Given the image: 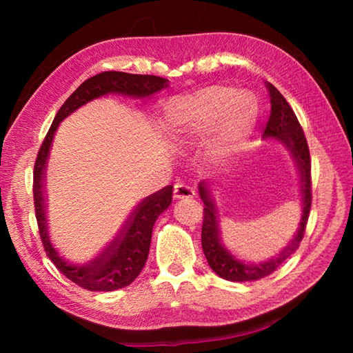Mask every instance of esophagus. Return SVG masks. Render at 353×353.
I'll list each match as a JSON object with an SVG mask.
<instances>
[{
  "mask_svg": "<svg viewBox=\"0 0 353 353\" xmlns=\"http://www.w3.org/2000/svg\"><path fill=\"white\" fill-rule=\"evenodd\" d=\"M196 197V191L191 186L185 183H176L174 185V199L176 200H188Z\"/></svg>",
  "mask_w": 353,
  "mask_h": 353,
  "instance_id": "34e87169",
  "label": "esophagus"
}]
</instances>
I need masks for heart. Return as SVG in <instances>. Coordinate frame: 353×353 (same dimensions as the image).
<instances>
[{
    "instance_id": "heart-1",
    "label": "heart",
    "mask_w": 353,
    "mask_h": 353,
    "mask_svg": "<svg viewBox=\"0 0 353 353\" xmlns=\"http://www.w3.org/2000/svg\"><path fill=\"white\" fill-rule=\"evenodd\" d=\"M226 86H211L188 99L174 101L170 114V132L176 142L194 133L211 129L232 101L221 123L220 154H230L241 148L253 132L258 119V104L253 97L239 94Z\"/></svg>"
}]
</instances>
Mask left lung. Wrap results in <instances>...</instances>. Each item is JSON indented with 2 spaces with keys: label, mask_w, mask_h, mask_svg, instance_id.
I'll return each mask as SVG.
<instances>
[{
  "label": "left lung",
  "mask_w": 353,
  "mask_h": 353,
  "mask_svg": "<svg viewBox=\"0 0 353 353\" xmlns=\"http://www.w3.org/2000/svg\"><path fill=\"white\" fill-rule=\"evenodd\" d=\"M267 89L270 92V103L272 110L267 125L264 129V138H274L287 147L294 161L297 163L299 172H301V192H302V219L299 223V229L294 238L285 249L276 254L274 258L268 259L261 264H245L239 261L235 254H232L224 244L221 243L219 216L214 201L209 196L208 183L200 182L199 192L203 200V224H201V247H203L208 264L220 277L232 282H245V281H258L272 274L274 270L279 268L292 253L299 249V244L303 239L306 223L311 211V157L308 142H306L305 133L301 123L291 109L288 101L277 89L267 81Z\"/></svg>",
  "instance_id": "8db88e82"
}]
</instances>
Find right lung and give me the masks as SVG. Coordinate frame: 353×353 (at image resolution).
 I'll list each match as a JSON object with an SVG mask.
<instances>
[{
  "instance_id": "obj_1",
  "label": "right lung",
  "mask_w": 353,
  "mask_h": 353,
  "mask_svg": "<svg viewBox=\"0 0 353 353\" xmlns=\"http://www.w3.org/2000/svg\"><path fill=\"white\" fill-rule=\"evenodd\" d=\"M165 86H168V80L157 76H142V74L119 71L97 74V76L85 80L62 104L42 142L39 153H37L33 171V199L43 249L59 272L81 288L89 291H114L127 287L137 279L148 258L154 221L171 205L172 186H165L161 191L142 200L127 219L124 228L119 230L114 241H110V244L95 259L86 262L83 265L72 264L52 245L48 236L47 219H45L47 215H45L43 172L45 167H47L52 138H54V133L62 119L88 101L108 94H121L144 99V97L161 91Z\"/></svg>"
}]
</instances>
